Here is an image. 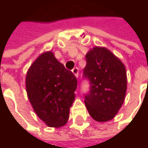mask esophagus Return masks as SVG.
Here are the masks:
<instances>
[{
  "label": "esophagus",
  "mask_w": 148,
  "mask_h": 148,
  "mask_svg": "<svg viewBox=\"0 0 148 148\" xmlns=\"http://www.w3.org/2000/svg\"><path fill=\"white\" fill-rule=\"evenodd\" d=\"M72 72H73V74H74L76 77L79 76V69H78V68H74L73 70H72Z\"/></svg>",
  "instance_id": "34e87169"
}]
</instances>
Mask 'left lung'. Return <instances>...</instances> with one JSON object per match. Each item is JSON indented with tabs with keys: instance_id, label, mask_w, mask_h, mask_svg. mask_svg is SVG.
<instances>
[{
	"instance_id": "obj_1",
	"label": "left lung",
	"mask_w": 148,
	"mask_h": 148,
	"mask_svg": "<svg viewBox=\"0 0 148 148\" xmlns=\"http://www.w3.org/2000/svg\"><path fill=\"white\" fill-rule=\"evenodd\" d=\"M83 78L89 83L85 104L98 122L111 120L123 105L127 76L123 63L105 48L95 47L86 56Z\"/></svg>"
}]
</instances>
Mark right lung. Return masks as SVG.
<instances>
[{
    "mask_svg": "<svg viewBox=\"0 0 148 148\" xmlns=\"http://www.w3.org/2000/svg\"><path fill=\"white\" fill-rule=\"evenodd\" d=\"M26 92L34 111L49 127L65 125L74 100L77 79L52 52L42 54L29 69Z\"/></svg>",
    "mask_w": 148,
    "mask_h": 148,
    "instance_id": "1",
    "label": "right lung"
}]
</instances>
